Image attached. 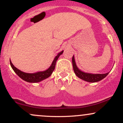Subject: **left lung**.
<instances>
[{
	"label": "left lung",
	"instance_id": "left-lung-1",
	"mask_svg": "<svg viewBox=\"0 0 123 123\" xmlns=\"http://www.w3.org/2000/svg\"><path fill=\"white\" fill-rule=\"evenodd\" d=\"M72 64L73 70H74L76 75L79 78L90 83H95L101 81L103 79L105 78L109 73L108 72L106 73H104V74H93V73L84 72L80 70L76 65L74 55L72 57Z\"/></svg>",
	"mask_w": 123,
	"mask_h": 123
}]
</instances>
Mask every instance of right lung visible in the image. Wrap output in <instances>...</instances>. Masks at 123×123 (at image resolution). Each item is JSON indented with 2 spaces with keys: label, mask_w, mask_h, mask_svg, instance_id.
<instances>
[{
  "label": "right lung",
  "mask_w": 123,
  "mask_h": 123,
  "mask_svg": "<svg viewBox=\"0 0 123 123\" xmlns=\"http://www.w3.org/2000/svg\"><path fill=\"white\" fill-rule=\"evenodd\" d=\"M63 51L62 50V51H61L60 53L58 54L57 55L55 56V57L54 58V59L53 62H52L51 66L47 70H44V71L37 72L32 73H25L21 71L20 70H19L16 67H15V66L13 65V64L12 63L11 60H10V65L12 66V69L14 71V72L16 73L21 79H22V80L26 81V82L29 83H38L42 81V80L46 79L48 78V77H49L51 75L52 73L53 72L54 70L55 69V67L56 62H57V60L58 59L59 57L63 53Z\"/></svg>",
  "instance_id": "add662e5"
}]
</instances>
